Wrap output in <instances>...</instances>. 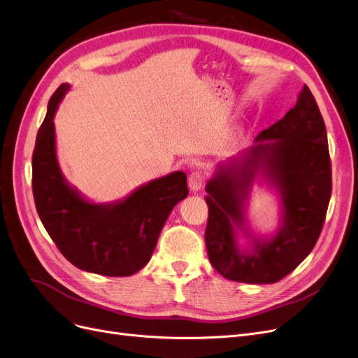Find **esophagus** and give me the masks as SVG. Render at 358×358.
I'll return each instance as SVG.
<instances>
[{"label":"esophagus","instance_id":"34e87169","mask_svg":"<svg viewBox=\"0 0 358 358\" xmlns=\"http://www.w3.org/2000/svg\"><path fill=\"white\" fill-rule=\"evenodd\" d=\"M204 185V173L203 171H192L188 178V187L192 192H198Z\"/></svg>","mask_w":358,"mask_h":358}]
</instances>
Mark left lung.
I'll return each mask as SVG.
<instances>
[{"instance_id":"8db88e82","label":"left lung","mask_w":358,"mask_h":358,"mask_svg":"<svg viewBox=\"0 0 358 358\" xmlns=\"http://www.w3.org/2000/svg\"><path fill=\"white\" fill-rule=\"evenodd\" d=\"M255 182L277 196L280 222L271 234H257L246 216ZM206 192L207 252L223 278L275 283L306 259L319 239L332 192L326 126L307 85L294 108L252 147L216 166Z\"/></svg>"}]
</instances>
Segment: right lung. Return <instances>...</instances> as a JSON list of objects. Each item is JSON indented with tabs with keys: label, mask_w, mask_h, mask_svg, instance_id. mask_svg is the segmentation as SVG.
<instances>
[{
	"label": "right lung",
	"mask_w": 358,
	"mask_h": 358,
	"mask_svg": "<svg viewBox=\"0 0 358 358\" xmlns=\"http://www.w3.org/2000/svg\"><path fill=\"white\" fill-rule=\"evenodd\" d=\"M70 85L51 96L32 157V189L45 231L66 259L83 271L131 276L154 252L171 210L188 196L183 171L152 179L117 201L94 203L67 182L57 159L54 117Z\"/></svg>",
	"instance_id": "right-lung-1"
}]
</instances>
